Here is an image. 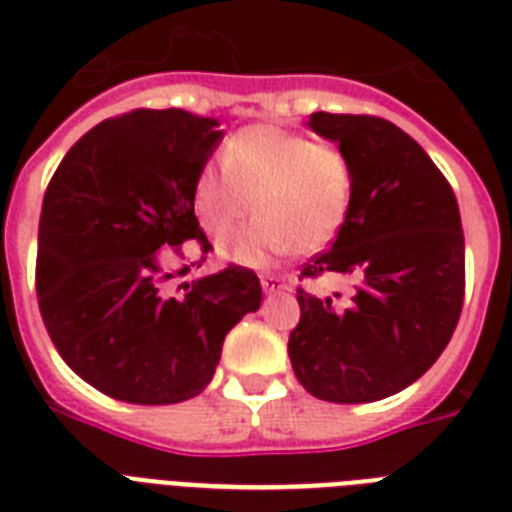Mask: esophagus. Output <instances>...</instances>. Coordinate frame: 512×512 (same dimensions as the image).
Segmentation results:
<instances>
[{
  "label": "esophagus",
  "mask_w": 512,
  "mask_h": 512,
  "mask_svg": "<svg viewBox=\"0 0 512 512\" xmlns=\"http://www.w3.org/2000/svg\"><path fill=\"white\" fill-rule=\"evenodd\" d=\"M260 284H263V292L265 295H276V292H284L287 289V281L276 276V273H265L260 276Z\"/></svg>",
  "instance_id": "esophagus-1"
}]
</instances>
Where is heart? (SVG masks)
<instances>
[{
	"instance_id": "1",
	"label": "heart",
	"mask_w": 512,
	"mask_h": 512,
	"mask_svg": "<svg viewBox=\"0 0 512 512\" xmlns=\"http://www.w3.org/2000/svg\"><path fill=\"white\" fill-rule=\"evenodd\" d=\"M353 196V167L340 148L257 124L223 148V170L204 167L193 183V212L215 236L233 231L255 204V223L228 236L220 252L260 265L292 249L311 252L335 239Z\"/></svg>"
}]
</instances>
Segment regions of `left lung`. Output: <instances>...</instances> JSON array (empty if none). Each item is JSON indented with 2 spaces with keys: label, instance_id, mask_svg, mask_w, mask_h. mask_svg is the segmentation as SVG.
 <instances>
[{
  "label": "left lung",
  "instance_id": "left-lung-1",
  "mask_svg": "<svg viewBox=\"0 0 512 512\" xmlns=\"http://www.w3.org/2000/svg\"><path fill=\"white\" fill-rule=\"evenodd\" d=\"M353 167V196L335 244L303 279L353 284L321 297L297 289L289 361L311 396L369 404L420 380L452 340L465 295V236L452 185L417 140L377 116L311 114Z\"/></svg>",
  "mask_w": 512,
  "mask_h": 512
}]
</instances>
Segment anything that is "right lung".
Masks as SVG:
<instances>
[{"instance_id":"right-lung-1","label":"right lung","mask_w":512,"mask_h":512,"mask_svg":"<svg viewBox=\"0 0 512 512\" xmlns=\"http://www.w3.org/2000/svg\"><path fill=\"white\" fill-rule=\"evenodd\" d=\"M183 108L106 119L71 146L39 217L36 295L55 348L84 382L127 404H180L207 388L223 340L263 303L260 279L231 265L183 281L156 252L209 241L193 183L223 130ZM193 265V263H191Z\"/></svg>"}]
</instances>
